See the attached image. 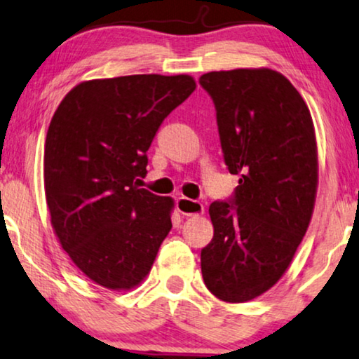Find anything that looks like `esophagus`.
I'll list each match as a JSON object with an SVG mask.
<instances>
[{
	"label": "esophagus",
	"instance_id": "esophagus-1",
	"mask_svg": "<svg viewBox=\"0 0 359 359\" xmlns=\"http://www.w3.org/2000/svg\"><path fill=\"white\" fill-rule=\"evenodd\" d=\"M176 209H178L183 215H199V214H203L204 205L201 204L199 201L180 196V198L176 199Z\"/></svg>",
	"mask_w": 359,
	"mask_h": 359
}]
</instances>
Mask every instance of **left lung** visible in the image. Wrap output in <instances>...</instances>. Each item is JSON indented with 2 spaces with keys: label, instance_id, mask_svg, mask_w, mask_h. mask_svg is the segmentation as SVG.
Instances as JSON below:
<instances>
[{
  "label": "left lung",
  "instance_id": "1",
  "mask_svg": "<svg viewBox=\"0 0 359 359\" xmlns=\"http://www.w3.org/2000/svg\"><path fill=\"white\" fill-rule=\"evenodd\" d=\"M215 107L224 161L238 186L214 201V237L201 250L205 286L247 302L278 283L307 232L317 193L311 112L281 73L210 72L199 78Z\"/></svg>",
  "mask_w": 359,
  "mask_h": 359
}]
</instances>
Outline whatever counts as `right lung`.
Listing matches in <instances>:
<instances>
[{
	"label": "right lung",
	"mask_w": 359,
	"mask_h": 359,
	"mask_svg": "<svg viewBox=\"0 0 359 359\" xmlns=\"http://www.w3.org/2000/svg\"><path fill=\"white\" fill-rule=\"evenodd\" d=\"M194 90L188 75L91 80L52 117L43 154L50 220L68 257L100 286H137L171 230L173 201L139 183L161 122Z\"/></svg>",
	"instance_id": "obj_1"
}]
</instances>
